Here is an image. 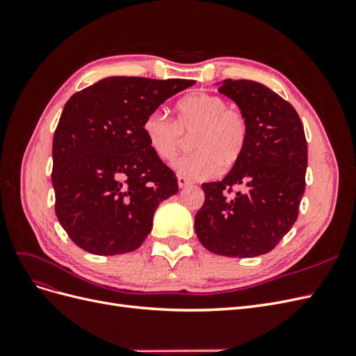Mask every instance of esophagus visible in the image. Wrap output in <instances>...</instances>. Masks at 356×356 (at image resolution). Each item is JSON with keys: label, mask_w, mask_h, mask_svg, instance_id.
Returning a JSON list of instances; mask_svg holds the SVG:
<instances>
[{"label": "esophagus", "mask_w": 356, "mask_h": 356, "mask_svg": "<svg viewBox=\"0 0 356 356\" xmlns=\"http://www.w3.org/2000/svg\"><path fill=\"white\" fill-rule=\"evenodd\" d=\"M190 184H191L190 179H187L186 177L178 175V186H179V188H184V187H187V186H190Z\"/></svg>", "instance_id": "1"}]
</instances>
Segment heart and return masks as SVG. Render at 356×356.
Listing matches in <instances>:
<instances>
[{"mask_svg": "<svg viewBox=\"0 0 356 356\" xmlns=\"http://www.w3.org/2000/svg\"><path fill=\"white\" fill-rule=\"evenodd\" d=\"M175 122L163 113H149L143 124L152 152L161 160H174L191 138V153L174 163L187 179H207L229 170L242 159L250 127L242 111L232 108L222 96L197 92L182 98L175 108Z\"/></svg>", "mask_w": 356, "mask_h": 356, "instance_id": "heart-1", "label": "heart"}]
</instances>
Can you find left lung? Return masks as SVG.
Returning <instances> with one entry per match:
<instances>
[{"mask_svg":"<svg viewBox=\"0 0 356 356\" xmlns=\"http://www.w3.org/2000/svg\"><path fill=\"white\" fill-rule=\"evenodd\" d=\"M248 120L246 149L221 181L204 182L195 230L208 251L250 258L270 252L293 227L306 187L307 143L294 106L264 84L224 80L218 89ZM233 186L243 190L233 192Z\"/></svg>","mask_w":356,"mask_h":356,"instance_id":"obj_1","label":"left lung"}]
</instances>
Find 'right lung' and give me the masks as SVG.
Instances as JSON below:
<instances>
[{
  "label": "right lung",
  "instance_id": "add662e5",
  "mask_svg": "<svg viewBox=\"0 0 356 356\" xmlns=\"http://www.w3.org/2000/svg\"><path fill=\"white\" fill-rule=\"evenodd\" d=\"M195 80L108 77L63 106L53 136L56 217L81 250L117 255L138 250L153 215L178 193L174 170L148 147L143 124Z\"/></svg>",
  "mask_w": 356,
  "mask_h": 356
}]
</instances>
